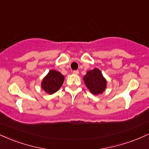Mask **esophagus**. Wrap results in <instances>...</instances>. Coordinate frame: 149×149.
Instances as JSON below:
<instances>
[{"mask_svg":"<svg viewBox=\"0 0 149 149\" xmlns=\"http://www.w3.org/2000/svg\"><path fill=\"white\" fill-rule=\"evenodd\" d=\"M73 74H75V75H78V73H79V71H78V70H76V71H73Z\"/></svg>","mask_w":149,"mask_h":149,"instance_id":"34e87169","label":"esophagus"}]
</instances>
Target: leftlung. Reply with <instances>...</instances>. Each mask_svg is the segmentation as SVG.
<instances>
[{
	"label": "left lung",
	"instance_id": "left-lung-1",
	"mask_svg": "<svg viewBox=\"0 0 149 149\" xmlns=\"http://www.w3.org/2000/svg\"><path fill=\"white\" fill-rule=\"evenodd\" d=\"M83 80L89 92L94 95L102 94L106 89L107 80L98 68L87 71Z\"/></svg>",
	"mask_w": 149,
	"mask_h": 149
}]
</instances>
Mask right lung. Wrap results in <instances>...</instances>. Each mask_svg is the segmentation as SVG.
<instances>
[{
	"mask_svg": "<svg viewBox=\"0 0 149 149\" xmlns=\"http://www.w3.org/2000/svg\"><path fill=\"white\" fill-rule=\"evenodd\" d=\"M64 80V76L62 73L52 69L43 78L41 87L46 93L53 94L60 89L63 85Z\"/></svg>",
	"mask_w": 149,
	"mask_h": 149,
	"instance_id": "1",
	"label": "right lung"
}]
</instances>
